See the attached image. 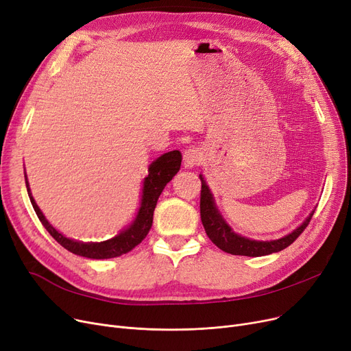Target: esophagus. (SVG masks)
<instances>
[{"mask_svg": "<svg viewBox=\"0 0 351 351\" xmlns=\"http://www.w3.org/2000/svg\"><path fill=\"white\" fill-rule=\"evenodd\" d=\"M203 161V153L198 147H190L184 152V165L194 167Z\"/></svg>", "mask_w": 351, "mask_h": 351, "instance_id": "obj_1", "label": "esophagus"}]
</instances>
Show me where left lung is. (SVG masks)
Here are the masks:
<instances>
[{"instance_id":"obj_1","label":"left lung","mask_w":351,"mask_h":351,"mask_svg":"<svg viewBox=\"0 0 351 351\" xmlns=\"http://www.w3.org/2000/svg\"><path fill=\"white\" fill-rule=\"evenodd\" d=\"M202 180V193H199V215H202V221L204 226V230L207 232L208 239L219 247L223 252L232 254V256H247V257H261L271 253H277L293 244L297 237L302 234L308 226L311 217L314 213H311L306 221L295 228L291 234L273 240V241H256L250 240L245 237H241L236 232H232L231 228L226 224L220 213L217 211L213 195L210 193L208 186L203 176H199Z\"/></svg>"}]
</instances>
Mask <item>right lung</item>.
<instances>
[{"label": "right lung", "mask_w": 351, "mask_h": 351, "mask_svg": "<svg viewBox=\"0 0 351 351\" xmlns=\"http://www.w3.org/2000/svg\"><path fill=\"white\" fill-rule=\"evenodd\" d=\"M181 160H182L181 153L178 149H174V152L165 153L152 162V165L148 167V176L144 180L141 207L138 210L134 223H132L130 227H127L124 231H121L119 236L101 243H81V241H74L64 237L61 232H58L45 220L44 214L41 213V210L38 208L37 203L34 202V198H32L29 193L27 176H25V184H27V191L31 199V204L34 207V211L40 219L41 224L45 227V230L51 234V237L58 244H61L65 250H69V252L81 257L97 258V260L112 258V257H120L123 254H127L145 239L149 228L153 226V215L158 202V197L162 193L164 187L167 186V182L171 181V178L178 173L181 167Z\"/></svg>", "instance_id": "1"}]
</instances>
